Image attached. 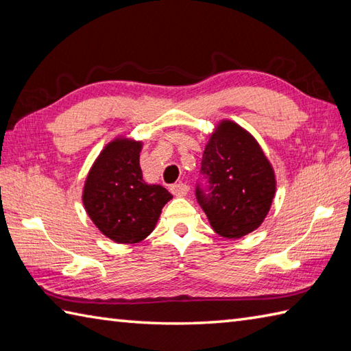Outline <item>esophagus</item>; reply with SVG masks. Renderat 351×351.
<instances>
[{
	"instance_id": "obj_1",
	"label": "esophagus",
	"mask_w": 351,
	"mask_h": 351,
	"mask_svg": "<svg viewBox=\"0 0 351 351\" xmlns=\"http://www.w3.org/2000/svg\"><path fill=\"white\" fill-rule=\"evenodd\" d=\"M171 192H173V195L176 197H186L189 192V188L184 183H177L171 186Z\"/></svg>"
}]
</instances>
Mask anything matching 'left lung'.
Returning <instances> with one entry per match:
<instances>
[{
  "instance_id": "left-lung-1",
  "label": "left lung",
  "mask_w": 351,
  "mask_h": 351,
  "mask_svg": "<svg viewBox=\"0 0 351 351\" xmlns=\"http://www.w3.org/2000/svg\"><path fill=\"white\" fill-rule=\"evenodd\" d=\"M201 171L210 192L197 199L217 234L240 239L266 219L276 192V176L258 141L231 120H221L208 136Z\"/></svg>"
}]
</instances>
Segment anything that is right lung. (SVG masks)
Listing matches in <instances>:
<instances>
[{
    "label": "right lung",
    "instance_id": "right-lung-1",
    "mask_svg": "<svg viewBox=\"0 0 351 351\" xmlns=\"http://www.w3.org/2000/svg\"><path fill=\"white\" fill-rule=\"evenodd\" d=\"M143 141L115 136L99 153L84 182L82 204L99 231L115 243H139L152 234L173 195L144 180Z\"/></svg>",
    "mask_w": 351,
    "mask_h": 351
}]
</instances>
